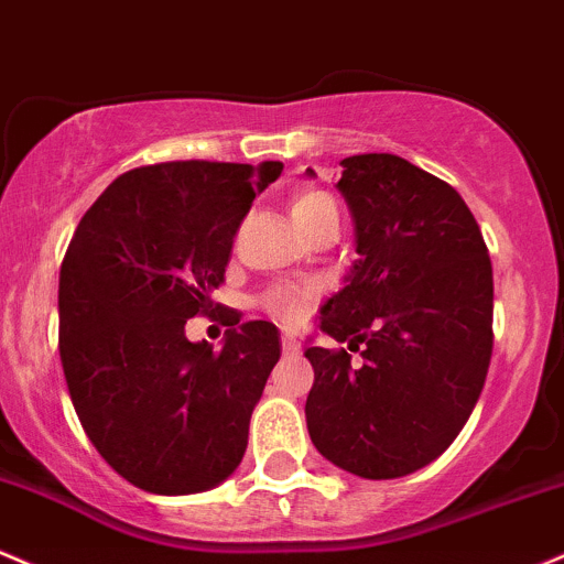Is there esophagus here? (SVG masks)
<instances>
[{"label": "esophagus", "instance_id": "1", "mask_svg": "<svg viewBox=\"0 0 564 564\" xmlns=\"http://www.w3.org/2000/svg\"><path fill=\"white\" fill-rule=\"evenodd\" d=\"M282 354L284 357H299L301 354V344L293 338V335H284L282 338Z\"/></svg>", "mask_w": 564, "mask_h": 564}]
</instances>
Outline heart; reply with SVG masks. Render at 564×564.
I'll return each instance as SVG.
<instances>
[{"label":"heart","mask_w":564,"mask_h":564,"mask_svg":"<svg viewBox=\"0 0 564 564\" xmlns=\"http://www.w3.org/2000/svg\"><path fill=\"white\" fill-rule=\"evenodd\" d=\"M325 207H335L333 199L327 197L325 192H303L299 199L293 202V224H301V220L312 218ZM308 301H312V293L308 290L288 288V284H276V288H269L263 293L261 306L276 319L288 322V325H295V322L303 319L306 314Z\"/></svg>","instance_id":"heart-1"}]
</instances>
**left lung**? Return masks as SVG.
<instances>
[{
	"label": "left lung",
	"mask_w": 564,
	"mask_h": 564,
	"mask_svg": "<svg viewBox=\"0 0 564 564\" xmlns=\"http://www.w3.org/2000/svg\"><path fill=\"white\" fill-rule=\"evenodd\" d=\"M340 167L362 258L322 306L319 327L349 340L362 365L346 349H306V423L335 466L394 479L440 458L482 394L492 265L451 183L394 154L346 156Z\"/></svg>",
	"instance_id": "8db88e82"
}]
</instances>
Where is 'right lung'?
I'll return each mask as SVG.
<instances>
[{"label": "right lung", "instance_id": "right-lung-1", "mask_svg": "<svg viewBox=\"0 0 564 564\" xmlns=\"http://www.w3.org/2000/svg\"><path fill=\"white\" fill-rule=\"evenodd\" d=\"M282 162H160L128 170L79 220L61 263L58 346L82 429L119 477L156 496L224 482L280 359L271 322L220 351L186 319L215 316L234 234ZM224 325L239 316L218 314Z\"/></svg>", "mask_w": 564, "mask_h": 564}]
</instances>
